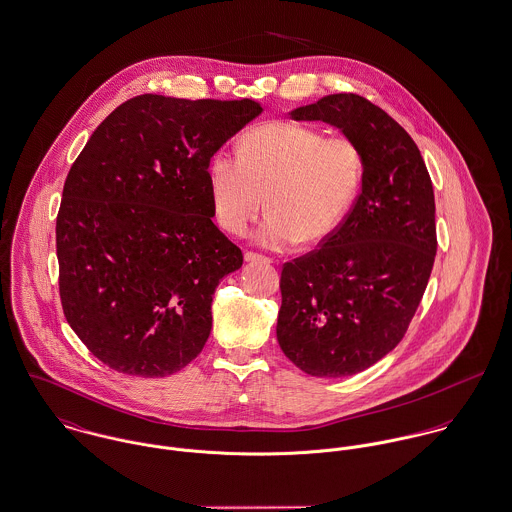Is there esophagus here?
I'll use <instances>...</instances> for the list:
<instances>
[{"label":"esophagus","instance_id":"34e87169","mask_svg":"<svg viewBox=\"0 0 512 512\" xmlns=\"http://www.w3.org/2000/svg\"><path fill=\"white\" fill-rule=\"evenodd\" d=\"M244 260L246 262H272L270 258H266L262 254H256V252H244Z\"/></svg>","mask_w":512,"mask_h":512}]
</instances>
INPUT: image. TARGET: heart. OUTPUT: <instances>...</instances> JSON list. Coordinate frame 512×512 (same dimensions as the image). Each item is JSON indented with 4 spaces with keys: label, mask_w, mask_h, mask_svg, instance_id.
Instances as JSON below:
<instances>
[{
    "label": "heart",
    "mask_w": 512,
    "mask_h": 512,
    "mask_svg": "<svg viewBox=\"0 0 512 512\" xmlns=\"http://www.w3.org/2000/svg\"><path fill=\"white\" fill-rule=\"evenodd\" d=\"M362 176L364 158L354 140L289 121L250 129L238 156L219 150L207 166L219 225L244 234L268 207L256 242L270 250L326 240L348 215Z\"/></svg>",
    "instance_id": "heart-1"
}]
</instances>
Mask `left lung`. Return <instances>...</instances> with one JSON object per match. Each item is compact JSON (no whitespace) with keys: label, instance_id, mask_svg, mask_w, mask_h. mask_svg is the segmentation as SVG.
I'll return each instance as SVG.
<instances>
[{"label":"left lung","instance_id":"obj_1","mask_svg":"<svg viewBox=\"0 0 512 512\" xmlns=\"http://www.w3.org/2000/svg\"><path fill=\"white\" fill-rule=\"evenodd\" d=\"M360 146L362 191L321 248L283 264L278 342L315 377L364 372L405 336L436 256L434 189L409 133L356 93L293 109Z\"/></svg>","mask_w":512,"mask_h":512}]
</instances>
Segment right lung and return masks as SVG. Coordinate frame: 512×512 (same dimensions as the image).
<instances>
[{
  "label": "right lung",
  "mask_w": 512,
  "mask_h": 512,
  "mask_svg": "<svg viewBox=\"0 0 512 512\" xmlns=\"http://www.w3.org/2000/svg\"><path fill=\"white\" fill-rule=\"evenodd\" d=\"M262 113L252 99L144 93L72 164L56 217L68 325L115 372L166 377L203 350L219 281L242 252L213 219L211 156Z\"/></svg>",
  "instance_id": "add662e5"
}]
</instances>
